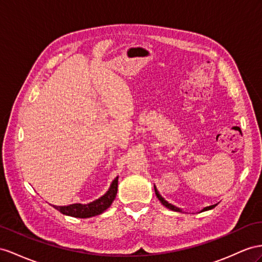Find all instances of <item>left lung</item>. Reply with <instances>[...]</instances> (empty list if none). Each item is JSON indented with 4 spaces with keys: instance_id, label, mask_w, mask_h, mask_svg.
<instances>
[{
    "instance_id": "8db88e82",
    "label": "left lung",
    "mask_w": 262,
    "mask_h": 262,
    "mask_svg": "<svg viewBox=\"0 0 262 262\" xmlns=\"http://www.w3.org/2000/svg\"><path fill=\"white\" fill-rule=\"evenodd\" d=\"M154 188H155V193H156V196H157V198L159 199V201L160 203H162L165 207H167L168 208V209H170V210H173V211H178V212H182V209H180V208H178V207H176V206H173V205H171V204H169L168 201H166L163 197H162V195H160V193L158 192V190H157V188H156V186H154ZM217 205H212V206H209V207H206V208H204L203 210L201 211H206V210H210V209H212V208H214L216 207Z\"/></svg>"
}]
</instances>
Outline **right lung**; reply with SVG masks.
<instances>
[{
  "mask_svg": "<svg viewBox=\"0 0 262 262\" xmlns=\"http://www.w3.org/2000/svg\"><path fill=\"white\" fill-rule=\"evenodd\" d=\"M117 187H118V177L113 180V183L110 187V189L107 190L104 196L96 199L95 201L87 205L82 204H73L69 206H53L61 211L63 214H67V216L76 217V218H90L93 216H97V214L103 213L107 208L113 204L114 199L116 197L117 193Z\"/></svg>",
  "mask_w": 262,
  "mask_h": 262,
  "instance_id": "add662e5",
  "label": "right lung"
}]
</instances>
